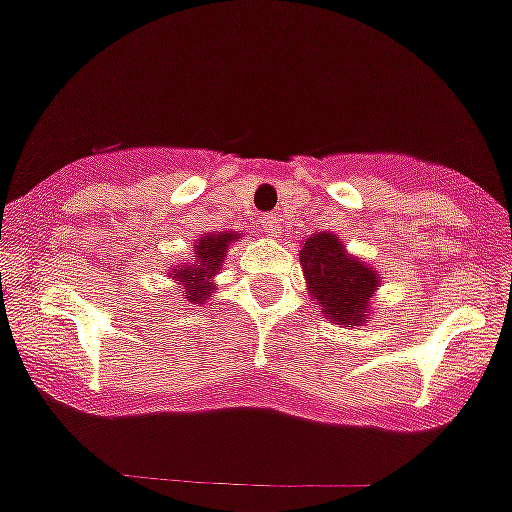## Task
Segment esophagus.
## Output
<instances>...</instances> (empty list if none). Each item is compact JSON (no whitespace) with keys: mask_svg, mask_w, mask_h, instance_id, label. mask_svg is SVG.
I'll return each instance as SVG.
<instances>
[{"mask_svg":"<svg viewBox=\"0 0 512 512\" xmlns=\"http://www.w3.org/2000/svg\"><path fill=\"white\" fill-rule=\"evenodd\" d=\"M258 221H261L263 231H266L268 236H278V234H281V219H278L276 214H263Z\"/></svg>","mask_w":512,"mask_h":512,"instance_id":"obj_1","label":"esophagus"}]
</instances>
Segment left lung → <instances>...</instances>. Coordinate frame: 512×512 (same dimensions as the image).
<instances>
[{"instance_id": "left-lung-1", "label": "left lung", "mask_w": 512, "mask_h": 512, "mask_svg": "<svg viewBox=\"0 0 512 512\" xmlns=\"http://www.w3.org/2000/svg\"><path fill=\"white\" fill-rule=\"evenodd\" d=\"M301 266L311 296L338 326H361L378 286L376 271L348 256L338 236L313 234L301 249Z\"/></svg>"}]
</instances>
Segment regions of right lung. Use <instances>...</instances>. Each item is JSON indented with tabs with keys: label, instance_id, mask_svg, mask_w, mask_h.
<instances>
[{
	"label": "right lung",
	"instance_id": "1",
	"mask_svg": "<svg viewBox=\"0 0 512 512\" xmlns=\"http://www.w3.org/2000/svg\"><path fill=\"white\" fill-rule=\"evenodd\" d=\"M231 241H234V236L226 234V231L216 236H201L199 246H196V261L191 263V266L174 268V271H171V276H174L176 281L184 283L186 298H189L191 303H199L201 306V301H206V298L211 296V286H214V283H211V276L221 268L224 251Z\"/></svg>",
	"mask_w": 512,
	"mask_h": 512
}]
</instances>
